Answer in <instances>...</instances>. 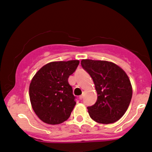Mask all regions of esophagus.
<instances>
[{"instance_id":"obj_1","label":"esophagus","mask_w":152,"mask_h":152,"mask_svg":"<svg viewBox=\"0 0 152 152\" xmlns=\"http://www.w3.org/2000/svg\"><path fill=\"white\" fill-rule=\"evenodd\" d=\"M83 94H84V93H83V94H82V95H81V96H79V99H81V100L83 98Z\"/></svg>"}]
</instances>
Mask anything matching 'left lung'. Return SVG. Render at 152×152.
I'll return each mask as SVG.
<instances>
[{
  "label": "left lung",
  "instance_id": "8db88e82",
  "mask_svg": "<svg viewBox=\"0 0 152 152\" xmlns=\"http://www.w3.org/2000/svg\"><path fill=\"white\" fill-rule=\"evenodd\" d=\"M81 64L93 79L98 95L95 104L87 107L90 117L104 124L117 121L126 111L132 97V86L126 72L106 61L83 59Z\"/></svg>",
  "mask_w": 152,
  "mask_h": 152
}]
</instances>
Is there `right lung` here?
Masks as SVG:
<instances>
[{
    "label": "right lung",
    "instance_id": "obj_1",
    "mask_svg": "<svg viewBox=\"0 0 152 152\" xmlns=\"http://www.w3.org/2000/svg\"><path fill=\"white\" fill-rule=\"evenodd\" d=\"M78 64V60L50 62L33 77L29 86L31 106L44 123L59 124L70 116L76 97L68 78Z\"/></svg>",
    "mask_w": 152,
    "mask_h": 152
}]
</instances>
